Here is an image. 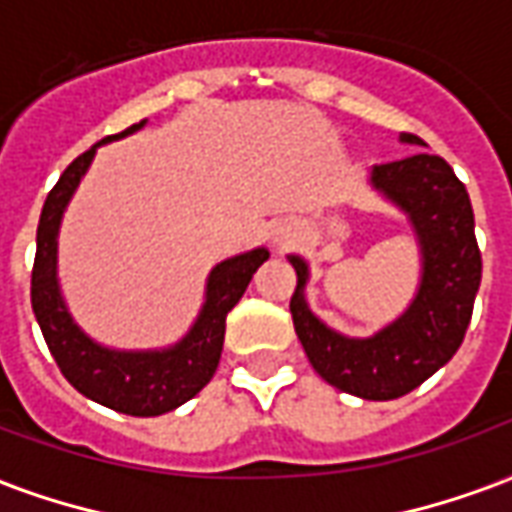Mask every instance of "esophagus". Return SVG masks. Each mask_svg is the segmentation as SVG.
Wrapping results in <instances>:
<instances>
[{
  "label": "esophagus",
  "instance_id": "obj_1",
  "mask_svg": "<svg viewBox=\"0 0 512 512\" xmlns=\"http://www.w3.org/2000/svg\"><path fill=\"white\" fill-rule=\"evenodd\" d=\"M274 241L279 246H290L296 241V227H290V224H279L277 230H274Z\"/></svg>",
  "mask_w": 512,
  "mask_h": 512
}]
</instances>
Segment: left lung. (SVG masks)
<instances>
[{
	"mask_svg": "<svg viewBox=\"0 0 512 512\" xmlns=\"http://www.w3.org/2000/svg\"><path fill=\"white\" fill-rule=\"evenodd\" d=\"M400 142L425 145L414 134H400ZM370 183L414 227L422 255L417 296L373 337H345L310 310L304 296L310 266L290 255L296 268L290 315L304 354L323 381L365 400H395L428 381L461 348L483 277V257L466 186L441 156L414 153L376 164Z\"/></svg>",
	"mask_w": 512,
	"mask_h": 512,
	"instance_id": "obj_1",
	"label": "left lung"
}]
</instances>
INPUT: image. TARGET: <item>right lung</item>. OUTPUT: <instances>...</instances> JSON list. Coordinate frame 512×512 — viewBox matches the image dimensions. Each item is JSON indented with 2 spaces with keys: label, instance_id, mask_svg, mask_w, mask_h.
Segmentation results:
<instances>
[{
  "label": "right lung",
  "instance_id": "1",
  "mask_svg": "<svg viewBox=\"0 0 512 512\" xmlns=\"http://www.w3.org/2000/svg\"><path fill=\"white\" fill-rule=\"evenodd\" d=\"M145 126L126 128L115 136L95 142L87 153L73 158L62 172L57 186L43 202L38 224V252L32 266V310L46 337L54 362L68 378L73 389L106 408H115L131 417H158L186 400L208 384L219 367L224 345V323L244 296L249 279L268 260V249L257 246L252 252L235 255L213 266L205 282V301L189 334L161 351H115L104 348L76 326L68 304L60 293L57 279V238H60L62 213L71 202L73 191L82 183L84 172L93 164L95 150L112 139L134 134Z\"/></svg>",
  "mask_w": 512,
  "mask_h": 512
}]
</instances>
